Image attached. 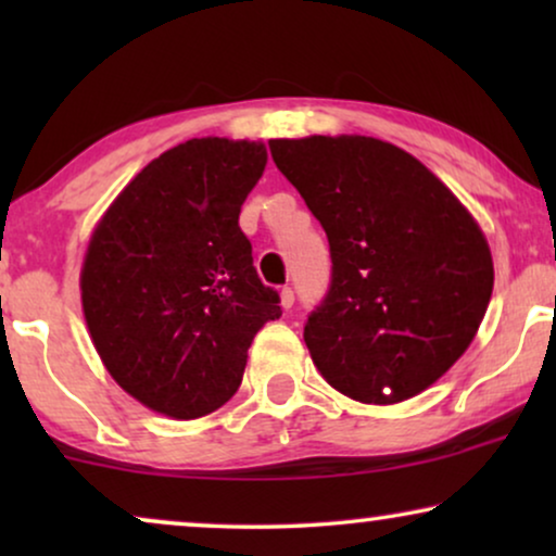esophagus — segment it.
I'll use <instances>...</instances> for the list:
<instances>
[{"label": "esophagus", "mask_w": 556, "mask_h": 556, "mask_svg": "<svg viewBox=\"0 0 556 556\" xmlns=\"http://www.w3.org/2000/svg\"><path fill=\"white\" fill-rule=\"evenodd\" d=\"M295 303V293H293V288L291 286H283L280 288V306L283 308H291Z\"/></svg>", "instance_id": "obj_1"}]
</instances>
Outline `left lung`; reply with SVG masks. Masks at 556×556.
Instances as JSON below:
<instances>
[{"mask_svg":"<svg viewBox=\"0 0 556 556\" xmlns=\"http://www.w3.org/2000/svg\"><path fill=\"white\" fill-rule=\"evenodd\" d=\"M268 147L329 238V291L303 326L318 371L375 405L428 390L466 352L491 301V250L476 219L387 141L308 136Z\"/></svg>","mask_w":556,"mask_h":556,"instance_id":"1","label":"left lung"}]
</instances>
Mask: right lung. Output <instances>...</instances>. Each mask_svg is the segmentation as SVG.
I'll list each match as a JSON object with an SVG mask.
<instances>
[{"mask_svg":"<svg viewBox=\"0 0 556 556\" xmlns=\"http://www.w3.org/2000/svg\"><path fill=\"white\" fill-rule=\"evenodd\" d=\"M265 162L255 141L179 143L136 174L90 238V337L111 377L156 413L194 420L223 407L257 329L283 314L238 223Z\"/></svg>","mask_w":556,"mask_h":556,"instance_id":"1","label":"right lung"}]
</instances>
